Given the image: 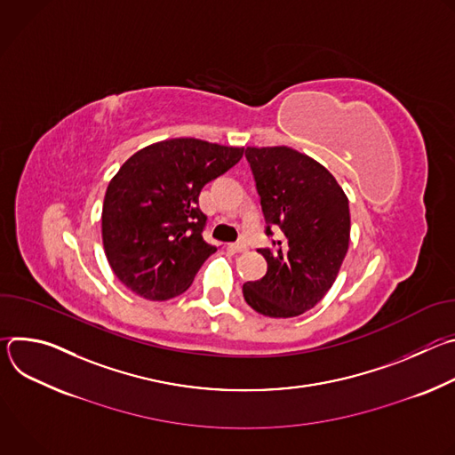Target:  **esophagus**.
I'll return each instance as SVG.
<instances>
[{
  "instance_id": "1",
  "label": "esophagus",
  "mask_w": 455,
  "mask_h": 455,
  "mask_svg": "<svg viewBox=\"0 0 455 455\" xmlns=\"http://www.w3.org/2000/svg\"><path fill=\"white\" fill-rule=\"evenodd\" d=\"M232 248H234L235 251H244V250L248 248V244H246L244 241H237V243H234V244H232Z\"/></svg>"
}]
</instances>
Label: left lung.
Listing matches in <instances>:
<instances>
[{"label":"left lung","instance_id":"obj_1","mask_svg":"<svg viewBox=\"0 0 455 455\" xmlns=\"http://www.w3.org/2000/svg\"><path fill=\"white\" fill-rule=\"evenodd\" d=\"M265 220L283 230L275 248L259 250L263 279L243 284L250 307L272 318L311 309L333 286L349 248V200L335 176L286 146L246 148ZM268 234L270 227L267 228Z\"/></svg>","mask_w":455,"mask_h":455}]
</instances>
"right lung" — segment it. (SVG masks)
<instances>
[{
    "mask_svg": "<svg viewBox=\"0 0 455 455\" xmlns=\"http://www.w3.org/2000/svg\"><path fill=\"white\" fill-rule=\"evenodd\" d=\"M243 148L169 139L129 156L102 205V244L118 281L148 300L188 290L218 248L204 239L200 192L234 167Z\"/></svg>",
    "mask_w": 455,
    "mask_h": 455,
    "instance_id": "obj_1",
    "label": "right lung"
}]
</instances>
